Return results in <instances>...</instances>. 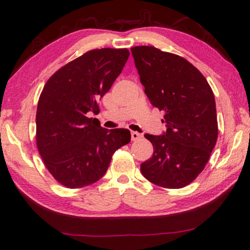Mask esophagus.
Instances as JSON below:
<instances>
[{
	"instance_id": "34e87169",
	"label": "esophagus",
	"mask_w": 250,
	"mask_h": 250,
	"mask_svg": "<svg viewBox=\"0 0 250 250\" xmlns=\"http://www.w3.org/2000/svg\"><path fill=\"white\" fill-rule=\"evenodd\" d=\"M141 137L142 134L137 132V131H132V132H131V139H132V141H137L139 139H141Z\"/></svg>"
}]
</instances>
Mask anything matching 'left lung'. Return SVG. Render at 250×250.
Instances as JSON below:
<instances>
[{"mask_svg":"<svg viewBox=\"0 0 250 250\" xmlns=\"http://www.w3.org/2000/svg\"><path fill=\"white\" fill-rule=\"evenodd\" d=\"M131 53L151 104L166 113V132L145 134L153 154L141 164V173L161 188H182L204 170L216 145L213 90L201 71L179 55L153 46H135Z\"/></svg>","mask_w":250,"mask_h":250,"instance_id":"obj_1","label":"left lung"}]
</instances>
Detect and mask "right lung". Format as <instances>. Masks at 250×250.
<instances>
[{
    "mask_svg": "<svg viewBox=\"0 0 250 250\" xmlns=\"http://www.w3.org/2000/svg\"><path fill=\"white\" fill-rule=\"evenodd\" d=\"M126 48L92 49L58 69L44 86L36 111V145L54 179L69 188L94 184L115 152L128 145V129L108 130L98 119V101L129 58Z\"/></svg>",
    "mask_w": 250,
    "mask_h": 250,
    "instance_id": "obj_1",
    "label": "right lung"
}]
</instances>
